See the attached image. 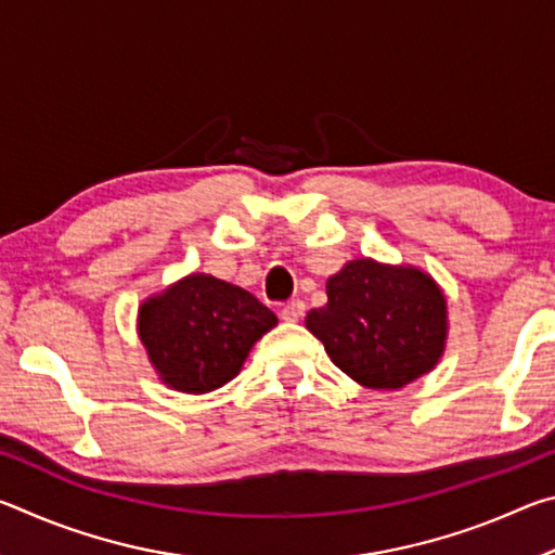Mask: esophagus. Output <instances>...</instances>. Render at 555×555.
<instances>
[{"mask_svg": "<svg viewBox=\"0 0 555 555\" xmlns=\"http://www.w3.org/2000/svg\"><path fill=\"white\" fill-rule=\"evenodd\" d=\"M304 315H306L304 300H288V304L281 308V321H286V323H298Z\"/></svg>", "mask_w": 555, "mask_h": 555, "instance_id": "obj_1", "label": "esophagus"}]
</instances>
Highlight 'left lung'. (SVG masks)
Wrapping results in <instances>:
<instances>
[{
  "mask_svg": "<svg viewBox=\"0 0 555 555\" xmlns=\"http://www.w3.org/2000/svg\"><path fill=\"white\" fill-rule=\"evenodd\" d=\"M327 304L306 327L347 377L367 389H401L436 367L446 347L448 306L416 267L354 259L327 279Z\"/></svg>",
  "mask_w": 555,
  "mask_h": 555,
  "instance_id": "obj_1",
  "label": "left lung"
}]
</instances>
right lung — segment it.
Returning a JSON list of instances; mask_svg holds the SVG:
<instances>
[{
    "mask_svg": "<svg viewBox=\"0 0 555 555\" xmlns=\"http://www.w3.org/2000/svg\"><path fill=\"white\" fill-rule=\"evenodd\" d=\"M276 315L240 286L191 274L139 306V337L164 384L185 393L220 389L237 377Z\"/></svg>",
    "mask_w": 555,
    "mask_h": 555,
    "instance_id": "right-lung-1",
    "label": "right lung"
}]
</instances>
